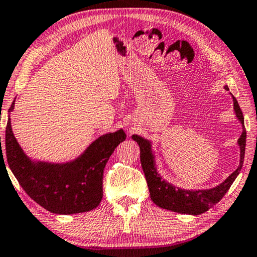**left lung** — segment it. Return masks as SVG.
<instances>
[{
    "label": "left lung",
    "mask_w": 257,
    "mask_h": 257,
    "mask_svg": "<svg viewBox=\"0 0 257 257\" xmlns=\"http://www.w3.org/2000/svg\"><path fill=\"white\" fill-rule=\"evenodd\" d=\"M225 90H229V87L225 86ZM232 99L236 117L238 118V121L242 123L243 128H244V117H243L242 110L239 108L235 97H232ZM132 138L139 144L141 166L144 170L146 180H147L148 190L153 203L157 204L162 209L174 211L178 213H185V215H201L218 203L224 197V194L228 192L237 175L239 174L243 166V160H244L246 133L245 129H243L241 138L238 139V146L241 149V160H239V166L237 167V170L217 187L210 188V190L187 191L175 187L161 179V177L157 172V167H155L154 155L152 153L151 142L148 140L139 135H133Z\"/></svg>",
    "instance_id": "8db88e82"
}]
</instances>
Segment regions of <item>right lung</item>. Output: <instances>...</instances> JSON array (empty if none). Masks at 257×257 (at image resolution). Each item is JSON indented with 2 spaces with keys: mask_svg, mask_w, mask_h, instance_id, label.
Masks as SVG:
<instances>
[{
  "mask_svg": "<svg viewBox=\"0 0 257 257\" xmlns=\"http://www.w3.org/2000/svg\"><path fill=\"white\" fill-rule=\"evenodd\" d=\"M13 109L14 102L9 111ZM125 136L122 129L100 136L79 158L67 164L34 162L19 146L8 119L6 151L3 154L1 147V162L7 159L9 168L25 192L44 209L57 215L86 212L99 205L104 167Z\"/></svg>",
  "mask_w": 257,
  "mask_h": 257,
  "instance_id": "add662e5",
  "label": "right lung"
}]
</instances>
